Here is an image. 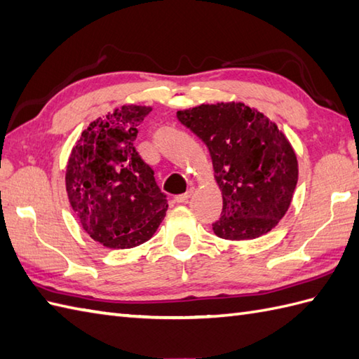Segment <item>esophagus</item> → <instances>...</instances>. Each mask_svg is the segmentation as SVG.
<instances>
[{
	"mask_svg": "<svg viewBox=\"0 0 359 359\" xmlns=\"http://www.w3.org/2000/svg\"><path fill=\"white\" fill-rule=\"evenodd\" d=\"M194 191H195V189L191 187V189H189L186 194H182V195H178V196H175V201H177V203H180V204H184V203H187L189 201V198L194 195Z\"/></svg>",
	"mask_w": 359,
	"mask_h": 359,
	"instance_id": "esophagus-1",
	"label": "esophagus"
}]
</instances>
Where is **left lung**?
Segmentation results:
<instances>
[{
    "label": "left lung",
    "mask_w": 359,
    "mask_h": 359,
    "mask_svg": "<svg viewBox=\"0 0 359 359\" xmlns=\"http://www.w3.org/2000/svg\"><path fill=\"white\" fill-rule=\"evenodd\" d=\"M177 116L212 156L222 190L215 234L248 241L273 230L290 208L299 180L295 152L282 130L241 102L199 104Z\"/></svg>",
    "instance_id": "left-lung-1"
}]
</instances>
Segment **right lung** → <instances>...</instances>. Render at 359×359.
<instances>
[{
  "mask_svg": "<svg viewBox=\"0 0 359 359\" xmlns=\"http://www.w3.org/2000/svg\"><path fill=\"white\" fill-rule=\"evenodd\" d=\"M149 107L123 104L86 128L67 164L65 184L82 229L116 250L149 241L168 212V199L134 140Z\"/></svg>",
  "mask_w": 359,
  "mask_h": 359,
  "instance_id": "1",
  "label": "right lung"
}]
</instances>
